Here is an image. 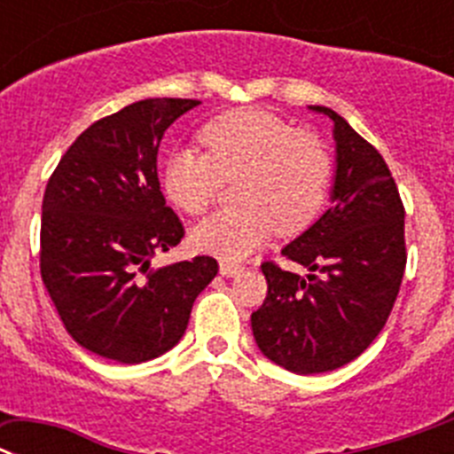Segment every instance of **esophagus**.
Returning a JSON list of instances; mask_svg holds the SVG:
<instances>
[{"instance_id": "1", "label": "esophagus", "mask_w": 454, "mask_h": 454, "mask_svg": "<svg viewBox=\"0 0 454 454\" xmlns=\"http://www.w3.org/2000/svg\"><path fill=\"white\" fill-rule=\"evenodd\" d=\"M219 271H222V276L232 278V276H237V273L242 271V267H239V264H232V262H222V264H219Z\"/></svg>"}]
</instances>
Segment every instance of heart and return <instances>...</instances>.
<instances>
[{
    "label": "heart",
    "mask_w": 454,
    "mask_h": 454,
    "mask_svg": "<svg viewBox=\"0 0 454 454\" xmlns=\"http://www.w3.org/2000/svg\"><path fill=\"white\" fill-rule=\"evenodd\" d=\"M206 151L178 146L162 162V190L190 215L206 210L223 178L235 183L237 207L194 228V244L223 260H242L271 235H296L324 210L333 156L309 130L262 108H237L201 129Z\"/></svg>",
    "instance_id": "heart-1"
}]
</instances>
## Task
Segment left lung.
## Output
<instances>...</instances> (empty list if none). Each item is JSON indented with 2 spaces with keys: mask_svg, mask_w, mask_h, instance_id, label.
I'll return each instance as SVG.
<instances>
[{
  "mask_svg": "<svg viewBox=\"0 0 454 454\" xmlns=\"http://www.w3.org/2000/svg\"><path fill=\"white\" fill-rule=\"evenodd\" d=\"M312 110L334 121L333 206L283 248L308 276L262 262L267 298L251 314L257 348L298 375L334 371L369 348L407 264L405 206L385 158L334 110Z\"/></svg>",
  "mask_w": 454,
  "mask_h": 454,
  "instance_id": "1",
  "label": "left lung"
}]
</instances>
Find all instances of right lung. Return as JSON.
Masks as SVG:
<instances>
[{"instance_id": "obj_1", "label": "right lung", "mask_w": 454, "mask_h": 454, "mask_svg": "<svg viewBox=\"0 0 454 454\" xmlns=\"http://www.w3.org/2000/svg\"><path fill=\"white\" fill-rule=\"evenodd\" d=\"M197 99H142L81 133L49 176L40 276L67 333L90 353L140 364L181 341L217 276L210 255L153 269L185 237L158 181L165 130Z\"/></svg>"}]
</instances>
